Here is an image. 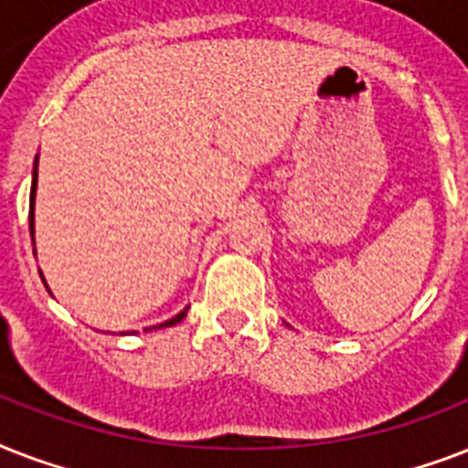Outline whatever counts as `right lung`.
Here are the masks:
<instances>
[{"label":"right lung","mask_w":468,"mask_h":468,"mask_svg":"<svg viewBox=\"0 0 468 468\" xmlns=\"http://www.w3.org/2000/svg\"><path fill=\"white\" fill-rule=\"evenodd\" d=\"M36 162H38V157H36ZM36 184H38V172H36V167H33V182H31V201H28V228H31V238H33V206H36ZM43 284H46V279H43ZM184 315H186V308H184L182 313H176L175 318H169V320H165V323H160V325H155V330H157V327H169V325H176V323H179V320H182Z\"/></svg>","instance_id":"right-lung-1"}]
</instances>
